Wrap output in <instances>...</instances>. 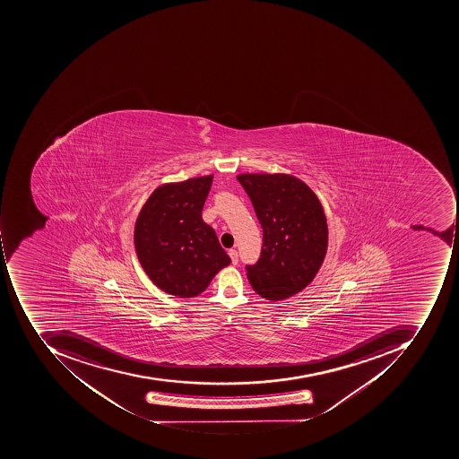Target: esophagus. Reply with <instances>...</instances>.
<instances>
[{
	"mask_svg": "<svg viewBox=\"0 0 459 459\" xmlns=\"http://www.w3.org/2000/svg\"><path fill=\"white\" fill-rule=\"evenodd\" d=\"M229 256L231 258V264H238V252L236 249H229Z\"/></svg>",
	"mask_w": 459,
	"mask_h": 459,
	"instance_id": "1",
	"label": "esophagus"
}]
</instances>
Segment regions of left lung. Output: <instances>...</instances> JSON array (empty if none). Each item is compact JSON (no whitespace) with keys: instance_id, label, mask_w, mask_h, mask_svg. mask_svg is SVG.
<instances>
[{"instance_id":"1","label":"left lung","mask_w":459,"mask_h":459,"mask_svg":"<svg viewBox=\"0 0 459 459\" xmlns=\"http://www.w3.org/2000/svg\"><path fill=\"white\" fill-rule=\"evenodd\" d=\"M264 229L256 264L247 276L256 294L281 300L315 279L327 252L328 229L320 201L307 185L290 175L237 177Z\"/></svg>"}]
</instances>
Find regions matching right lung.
I'll list each match as a JSON object with an SVG mask.
<instances>
[{"label": "right lung", "mask_w": 459, "mask_h": 459, "mask_svg": "<svg viewBox=\"0 0 459 459\" xmlns=\"http://www.w3.org/2000/svg\"><path fill=\"white\" fill-rule=\"evenodd\" d=\"M212 175L157 187L136 219L135 248L150 280L167 294L197 297L230 264L203 221Z\"/></svg>", "instance_id": "right-lung-1"}]
</instances>
